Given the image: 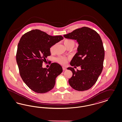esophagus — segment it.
<instances>
[{"label": "esophagus", "instance_id": "34e87169", "mask_svg": "<svg viewBox=\"0 0 122 122\" xmlns=\"http://www.w3.org/2000/svg\"><path fill=\"white\" fill-rule=\"evenodd\" d=\"M63 70H67V69H66V67H63Z\"/></svg>", "mask_w": 122, "mask_h": 122}]
</instances>
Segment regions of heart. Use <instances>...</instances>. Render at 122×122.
<instances>
[{
	"label": "heart",
	"mask_w": 122,
	"mask_h": 122,
	"mask_svg": "<svg viewBox=\"0 0 122 122\" xmlns=\"http://www.w3.org/2000/svg\"><path fill=\"white\" fill-rule=\"evenodd\" d=\"M64 45L66 47H68L69 46H74L75 43L74 41L71 40V39H66L64 41ZM55 46V45H53V46H51L50 48V50L51 52H53L54 49V47ZM69 58H66L64 56H59L58 57L56 58V60L58 62L59 64H63V65H65L67 63L68 60Z\"/></svg>",
	"instance_id": "b5f03b06"
}]
</instances>
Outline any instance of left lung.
Masks as SVG:
<instances>
[{
	"mask_svg": "<svg viewBox=\"0 0 122 122\" xmlns=\"http://www.w3.org/2000/svg\"><path fill=\"white\" fill-rule=\"evenodd\" d=\"M64 36L76 40L79 44L70 64L75 68L80 66L81 70L67 68L73 73L69 80L70 86L78 91L89 90L96 83L103 69L105 51L102 39L97 31L87 27L76 29Z\"/></svg>",
	"mask_w": 122,
	"mask_h": 122,
	"instance_id": "obj_1",
	"label": "left lung"
}]
</instances>
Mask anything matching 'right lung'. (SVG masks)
Masks as SVG:
<instances>
[{"label":"right lung","mask_w":122,"mask_h":122,"mask_svg":"<svg viewBox=\"0 0 122 122\" xmlns=\"http://www.w3.org/2000/svg\"><path fill=\"white\" fill-rule=\"evenodd\" d=\"M63 39L61 36H52L36 29L24 34L19 41L16 59L20 75L27 86L35 92L51 91L56 77L62 72V66L57 63H52L48 69L42 66L46 57L51 55L50 47Z\"/></svg>","instance_id":"1"}]
</instances>
